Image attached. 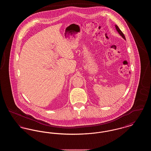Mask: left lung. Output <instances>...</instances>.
<instances>
[{
    "mask_svg": "<svg viewBox=\"0 0 151 151\" xmlns=\"http://www.w3.org/2000/svg\"><path fill=\"white\" fill-rule=\"evenodd\" d=\"M115 28L116 29V30H117V32H118V33L121 35V36H122V37H123V38H124L125 40H126V38H125V36L124 35V34L122 33V31L120 30V29L119 28V27L116 25H115Z\"/></svg>",
    "mask_w": 151,
    "mask_h": 151,
    "instance_id": "1",
    "label": "left lung"
}]
</instances>
